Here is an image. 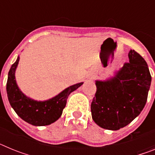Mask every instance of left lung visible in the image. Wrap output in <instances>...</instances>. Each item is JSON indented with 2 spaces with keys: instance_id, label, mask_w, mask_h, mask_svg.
<instances>
[{
  "instance_id": "8db88e82",
  "label": "left lung",
  "mask_w": 155,
  "mask_h": 155,
  "mask_svg": "<svg viewBox=\"0 0 155 155\" xmlns=\"http://www.w3.org/2000/svg\"><path fill=\"white\" fill-rule=\"evenodd\" d=\"M129 61L113 78L96 81V92L91 105V116L102 128L117 130L141 113L147 99L151 76L144 59L131 50Z\"/></svg>"
}]
</instances>
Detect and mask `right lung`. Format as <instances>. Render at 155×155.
<instances>
[{
	"instance_id": "add662e5",
	"label": "right lung",
	"mask_w": 155,
	"mask_h": 155,
	"mask_svg": "<svg viewBox=\"0 0 155 155\" xmlns=\"http://www.w3.org/2000/svg\"><path fill=\"white\" fill-rule=\"evenodd\" d=\"M18 61V57L8 72L6 89L10 105L19 117L31 125L47 126L53 124L62 115L69 94L80 87L83 82L70 86L51 99L37 102L25 96L16 84L15 72Z\"/></svg>"
}]
</instances>
